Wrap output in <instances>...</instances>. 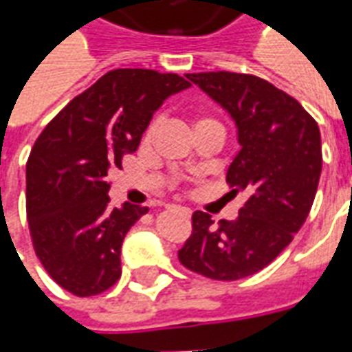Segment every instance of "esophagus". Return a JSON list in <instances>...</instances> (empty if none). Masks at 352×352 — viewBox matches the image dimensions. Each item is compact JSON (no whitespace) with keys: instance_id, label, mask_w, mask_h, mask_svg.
<instances>
[{"instance_id":"obj_1","label":"esophagus","mask_w":352,"mask_h":352,"mask_svg":"<svg viewBox=\"0 0 352 352\" xmlns=\"http://www.w3.org/2000/svg\"><path fill=\"white\" fill-rule=\"evenodd\" d=\"M166 209H179V211H181V213L186 214V217H188V214H190V211H188V209H186V207L173 206V204H168V206H166Z\"/></svg>"}]
</instances>
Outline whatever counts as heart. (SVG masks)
<instances>
[{
  "label": "heart",
  "mask_w": 352,
  "mask_h": 352,
  "mask_svg": "<svg viewBox=\"0 0 352 352\" xmlns=\"http://www.w3.org/2000/svg\"><path fill=\"white\" fill-rule=\"evenodd\" d=\"M199 122H214V120H207V118H204V120H199ZM156 124H158V120H154V122L151 124V126H148V133H153V130H154V128H156Z\"/></svg>",
  "instance_id": "heart-1"
}]
</instances>
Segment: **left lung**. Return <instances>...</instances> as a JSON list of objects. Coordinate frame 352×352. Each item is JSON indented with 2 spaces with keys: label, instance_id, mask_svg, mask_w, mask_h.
<instances>
[{
  "label": "left lung",
  "instance_id": "obj_1",
  "mask_svg": "<svg viewBox=\"0 0 352 352\" xmlns=\"http://www.w3.org/2000/svg\"><path fill=\"white\" fill-rule=\"evenodd\" d=\"M236 122L239 153L226 183L245 192L236 221L192 214V236L179 251L190 272L237 280L264 270L302 228L322 171L320 131L298 101L272 82L245 73H188Z\"/></svg>",
  "mask_w": 352,
  "mask_h": 352
}]
</instances>
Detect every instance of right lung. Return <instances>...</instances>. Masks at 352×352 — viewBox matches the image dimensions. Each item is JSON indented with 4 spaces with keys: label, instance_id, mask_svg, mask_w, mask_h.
Here are the masks:
<instances>
[{
    "label": "right lung",
    "instance_id": "obj_1",
    "mask_svg": "<svg viewBox=\"0 0 352 352\" xmlns=\"http://www.w3.org/2000/svg\"><path fill=\"white\" fill-rule=\"evenodd\" d=\"M177 73L115 69L73 98L35 141L26 164V211L37 258L80 298L120 279V249L148 207L109 206L107 173L138 151L153 115L186 90Z\"/></svg>",
    "mask_w": 352,
    "mask_h": 352
}]
</instances>
